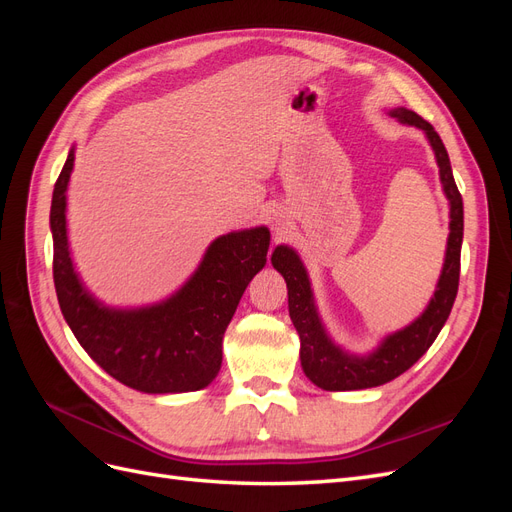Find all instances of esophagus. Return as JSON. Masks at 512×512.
Returning a JSON list of instances; mask_svg holds the SVG:
<instances>
[{"mask_svg": "<svg viewBox=\"0 0 512 512\" xmlns=\"http://www.w3.org/2000/svg\"><path fill=\"white\" fill-rule=\"evenodd\" d=\"M269 224H271V230L275 232V235H284L286 228H288V215L284 211H273L271 218H269Z\"/></svg>", "mask_w": 512, "mask_h": 512, "instance_id": "34e87169", "label": "esophagus"}]
</instances>
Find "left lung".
Instances as JSON below:
<instances>
[{
  "instance_id": "obj_1",
  "label": "left lung",
  "mask_w": 512,
  "mask_h": 512,
  "mask_svg": "<svg viewBox=\"0 0 512 512\" xmlns=\"http://www.w3.org/2000/svg\"><path fill=\"white\" fill-rule=\"evenodd\" d=\"M404 126L423 130L440 168V183L448 198V241L440 280L433 290L423 314L414 318L408 327L382 337V342L367 354H352L333 342L327 327L318 314L312 282L299 254L290 245H277L271 265L282 273L288 288V312L294 329L301 339V367L305 376L324 391H361L386 384L408 371L436 342L444 322L451 314L459 286V258L463 241V200L453 179L451 160L446 147L431 123L418 117L408 108H391Z\"/></svg>"
}]
</instances>
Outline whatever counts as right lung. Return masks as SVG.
I'll use <instances>...</instances> for the list:
<instances>
[{"label": "right lung", "mask_w": 512, "mask_h": 512, "mask_svg": "<svg viewBox=\"0 0 512 512\" xmlns=\"http://www.w3.org/2000/svg\"><path fill=\"white\" fill-rule=\"evenodd\" d=\"M74 147L53 190V280L68 327L108 376L134 391L164 395L209 386L222 367V339L252 277L267 265V226L232 230L168 299L111 307L87 290L68 243V183Z\"/></svg>", "instance_id": "1"}]
</instances>
